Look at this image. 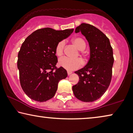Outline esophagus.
I'll list each match as a JSON object with an SVG mask.
<instances>
[{
    "mask_svg": "<svg viewBox=\"0 0 133 133\" xmlns=\"http://www.w3.org/2000/svg\"><path fill=\"white\" fill-rule=\"evenodd\" d=\"M72 73V72H70V71H67V75H70Z\"/></svg>",
    "mask_w": 133,
    "mask_h": 133,
    "instance_id": "obj_1",
    "label": "esophagus"
}]
</instances>
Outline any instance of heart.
I'll return each mask as SVG.
<instances>
[{
    "mask_svg": "<svg viewBox=\"0 0 133 133\" xmlns=\"http://www.w3.org/2000/svg\"><path fill=\"white\" fill-rule=\"evenodd\" d=\"M73 42L80 51L85 49L87 44L84 39L81 37H75L73 39ZM66 45L65 40H62L57 43L55 48V54L58 56H61L63 54V51ZM83 61L81 58H70L67 57H61L58 60V65L67 70L72 71L80 68L83 66Z\"/></svg>",
    "mask_w": 133,
    "mask_h": 133,
    "instance_id": "heart-1",
    "label": "heart"
}]
</instances>
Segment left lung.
Masks as SVG:
<instances>
[{
  "instance_id": "8db88e82",
  "label": "left lung",
  "mask_w": 133,
  "mask_h": 133,
  "mask_svg": "<svg viewBox=\"0 0 133 133\" xmlns=\"http://www.w3.org/2000/svg\"><path fill=\"white\" fill-rule=\"evenodd\" d=\"M79 32L88 42L90 58L85 66L75 72L79 81L72 90L79 100L92 102L100 98L110 85L114 62L113 49L108 37L96 27L82 23L75 29V33Z\"/></svg>"
}]
</instances>
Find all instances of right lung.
Returning a JSON list of instances; mask_svg holds the SVG:
<instances>
[{"label":"right lung","instance_id":"obj_1","mask_svg":"<svg viewBox=\"0 0 133 133\" xmlns=\"http://www.w3.org/2000/svg\"><path fill=\"white\" fill-rule=\"evenodd\" d=\"M73 30L46 27L35 31L24 41L18 54L17 67L21 88L31 99L43 102L52 98L59 81L67 76L64 69L55 66L58 62L55 48Z\"/></svg>","mask_w":133,"mask_h":133}]
</instances>
